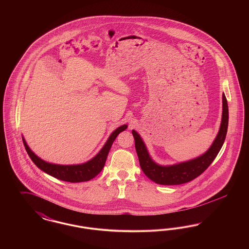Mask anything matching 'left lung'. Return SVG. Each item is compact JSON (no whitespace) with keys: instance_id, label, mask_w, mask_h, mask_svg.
Returning a JSON list of instances; mask_svg holds the SVG:
<instances>
[{"instance_id":"8db88e82","label":"left lung","mask_w":249,"mask_h":249,"mask_svg":"<svg viewBox=\"0 0 249 249\" xmlns=\"http://www.w3.org/2000/svg\"><path fill=\"white\" fill-rule=\"evenodd\" d=\"M229 108L224 93L222 95V119L219 131L210 148L200 157L185 162L170 166L157 164L145 147L141 136L135 130L132 135L135 141V149L139 162L144 175L160 185H180L198 178L213 162V160L221 149L228 130Z\"/></svg>"}]
</instances>
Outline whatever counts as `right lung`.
Returning a JSON list of instances; mask_svg holds the SVG:
<instances>
[{
	"label": "right lung",
	"instance_id": "right-lung-1",
	"mask_svg": "<svg viewBox=\"0 0 249 249\" xmlns=\"http://www.w3.org/2000/svg\"><path fill=\"white\" fill-rule=\"evenodd\" d=\"M127 127H128L127 125H122L117 130H114L109 136L104 147L100 150L98 154L95 156L94 158H92L90 160L85 163L76 164V165H59V164H53V163L47 162L42 159H40L38 156H36L31 150V148L28 146L23 137H22V140H23L24 146L26 148L27 153L30 156L34 163L39 169H41L43 172L47 173L49 176L59 180L71 182V183H78V182L89 181L92 179L103 170L113 142L119 133L126 130Z\"/></svg>",
	"mask_w": 249,
	"mask_h": 249
}]
</instances>
